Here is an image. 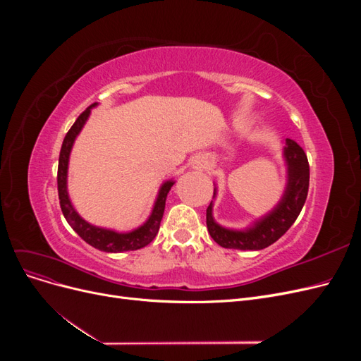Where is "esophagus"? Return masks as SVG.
I'll use <instances>...</instances> for the list:
<instances>
[{
	"label": "esophagus",
	"instance_id": "obj_1",
	"mask_svg": "<svg viewBox=\"0 0 361 361\" xmlns=\"http://www.w3.org/2000/svg\"><path fill=\"white\" fill-rule=\"evenodd\" d=\"M206 164H207V161L204 157H194L191 159V167L194 170H203L206 167Z\"/></svg>",
	"mask_w": 361,
	"mask_h": 361
}]
</instances>
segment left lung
Masks as SVG:
<instances>
[{
    "instance_id": "1",
    "label": "left lung",
    "mask_w": 361,
    "mask_h": 361,
    "mask_svg": "<svg viewBox=\"0 0 361 361\" xmlns=\"http://www.w3.org/2000/svg\"><path fill=\"white\" fill-rule=\"evenodd\" d=\"M283 157H285L288 167L286 190L274 209L259 218L251 227L245 228V231H233V228L223 227L214 220V203L211 202V204L207 206V232L218 245L233 250L267 248L285 235L297 220L309 192V161L301 146L290 138H286L285 147H283ZM215 194L216 188H214V197Z\"/></svg>"
}]
</instances>
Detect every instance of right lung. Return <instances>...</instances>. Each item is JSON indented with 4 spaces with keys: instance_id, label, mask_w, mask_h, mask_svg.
I'll use <instances>...</instances> for the list:
<instances>
[{
    "instance_id": "obj_1",
    "label": "right lung",
    "mask_w": 361,
    "mask_h": 361,
    "mask_svg": "<svg viewBox=\"0 0 361 361\" xmlns=\"http://www.w3.org/2000/svg\"><path fill=\"white\" fill-rule=\"evenodd\" d=\"M96 105H97L96 102L92 104L85 111H82L80 114V117L75 120V123L72 125L69 133L63 140L60 158H59V171H57L59 199H60L61 212L73 231L78 233L87 244H90L92 247H94L97 250L106 251V253H122V251L143 248L154 241V238L157 236V233L159 231V224L162 220L164 209H166L167 194L174 185L173 180H167L161 185L157 202L154 204V209H152V214L149 215L146 223L143 226L134 228V231L125 232V233L110 231V228H104V227H96L90 223H87L84 218H81L80 214L75 211V207L72 206V202L69 199L68 167H69L71 150L75 143V138L78 137V134L81 133V129L84 128V125L87 122V118H89L92 108H94Z\"/></svg>"
}]
</instances>
